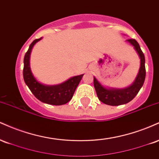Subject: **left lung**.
Masks as SVG:
<instances>
[{
    "label": "left lung",
    "instance_id": "obj_1",
    "mask_svg": "<svg viewBox=\"0 0 159 159\" xmlns=\"http://www.w3.org/2000/svg\"><path fill=\"white\" fill-rule=\"evenodd\" d=\"M130 44L134 46L137 53L140 58V66L138 75L133 82V84L129 87L124 89H107L103 87L101 84L97 81L96 78H93V84L98 99L102 102L108 105L116 106V105H123L129 102L136 96L140 88L143 86L146 77L145 69V57L138 42L134 39H127Z\"/></svg>",
    "mask_w": 159,
    "mask_h": 159
}]
</instances>
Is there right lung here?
I'll return each mask as SVG.
<instances>
[{
  "label": "right lung",
  "instance_id": "add662e5",
  "mask_svg": "<svg viewBox=\"0 0 159 159\" xmlns=\"http://www.w3.org/2000/svg\"><path fill=\"white\" fill-rule=\"evenodd\" d=\"M41 39L42 37L34 40L25 54L24 58V80L32 93L42 102L53 105H64L72 99L84 74L74 76L61 84L48 86L39 83L33 75L30 70V56L34 45Z\"/></svg>",
  "mask_w": 159,
  "mask_h": 159
}]
</instances>
